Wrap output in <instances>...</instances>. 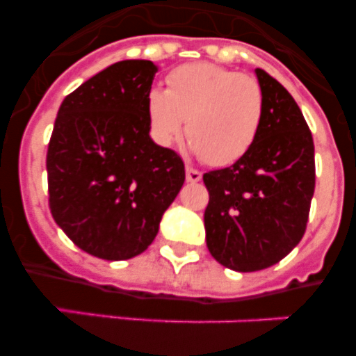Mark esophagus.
<instances>
[{
	"label": "esophagus",
	"instance_id": "1",
	"mask_svg": "<svg viewBox=\"0 0 356 356\" xmlns=\"http://www.w3.org/2000/svg\"><path fill=\"white\" fill-rule=\"evenodd\" d=\"M185 176H187V181H191V184H196V181L201 180V172L197 169L188 168V165L185 169Z\"/></svg>",
	"mask_w": 356,
	"mask_h": 356
}]
</instances>
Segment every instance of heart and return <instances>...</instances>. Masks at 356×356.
Returning a JSON list of instances; mask_svg holds the SVG:
<instances>
[{
	"mask_svg": "<svg viewBox=\"0 0 356 356\" xmlns=\"http://www.w3.org/2000/svg\"><path fill=\"white\" fill-rule=\"evenodd\" d=\"M264 115V90L250 74L200 62L176 67L168 90L147 94L151 134L162 146L184 131L191 149L212 165H228L253 146Z\"/></svg>",
	"mask_w": 356,
	"mask_h": 356,
	"instance_id": "obj_1",
	"label": "heart"
}]
</instances>
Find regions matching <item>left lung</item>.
I'll return each mask as SVG.
<instances>
[{
  "label": "left lung",
  "mask_w": 356,
  "mask_h": 356,
  "mask_svg": "<svg viewBox=\"0 0 356 356\" xmlns=\"http://www.w3.org/2000/svg\"><path fill=\"white\" fill-rule=\"evenodd\" d=\"M254 74L264 115L253 146L234 165L203 175L207 248L238 273L275 266L300 244L316 187L314 140L300 106L264 69Z\"/></svg>",
  "instance_id": "obj_1"
}]
</instances>
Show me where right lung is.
<instances>
[{
    "label": "right lung",
    "instance_id": "add662e5",
    "mask_svg": "<svg viewBox=\"0 0 356 356\" xmlns=\"http://www.w3.org/2000/svg\"><path fill=\"white\" fill-rule=\"evenodd\" d=\"M151 60H122L65 96L48 146L53 219L80 250L128 260L147 250L185 181L184 160L153 143Z\"/></svg>",
    "mask_w": 356,
    "mask_h": 356
}]
</instances>
